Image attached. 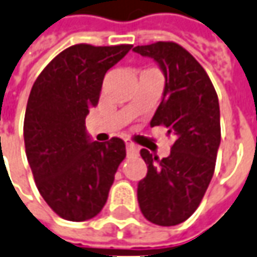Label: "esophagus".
<instances>
[{"instance_id": "1", "label": "esophagus", "mask_w": 257, "mask_h": 257, "mask_svg": "<svg viewBox=\"0 0 257 257\" xmlns=\"http://www.w3.org/2000/svg\"><path fill=\"white\" fill-rule=\"evenodd\" d=\"M125 151H127V155H137L139 154V147L130 143V141H127L125 143Z\"/></svg>"}]
</instances>
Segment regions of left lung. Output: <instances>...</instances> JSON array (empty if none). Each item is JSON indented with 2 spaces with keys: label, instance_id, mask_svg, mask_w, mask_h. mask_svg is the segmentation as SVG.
I'll list each match as a JSON object with an SVG mask.
<instances>
[{
  "label": "left lung",
  "instance_id": "obj_1",
  "mask_svg": "<svg viewBox=\"0 0 257 257\" xmlns=\"http://www.w3.org/2000/svg\"><path fill=\"white\" fill-rule=\"evenodd\" d=\"M133 51L152 58L165 77L150 124H164L175 140L166 158L140 151L148 168L137 186L140 210L152 224L178 225L196 211L214 175L221 143L218 98L204 68L179 44L158 42Z\"/></svg>",
  "mask_w": 257,
  "mask_h": 257
}]
</instances>
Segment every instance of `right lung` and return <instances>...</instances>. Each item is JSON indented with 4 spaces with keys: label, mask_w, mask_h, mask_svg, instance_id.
Returning <instances> with one entry per match:
<instances>
[{
    "label": "right lung",
    "mask_w": 257,
    "mask_h": 257,
    "mask_svg": "<svg viewBox=\"0 0 257 257\" xmlns=\"http://www.w3.org/2000/svg\"><path fill=\"white\" fill-rule=\"evenodd\" d=\"M132 47L71 46L32 86L24 123L26 158L42 197L64 220H91L102 211L125 157L123 140L93 141L85 118L98 105L107 70Z\"/></svg>",
    "instance_id": "add662e5"
}]
</instances>
